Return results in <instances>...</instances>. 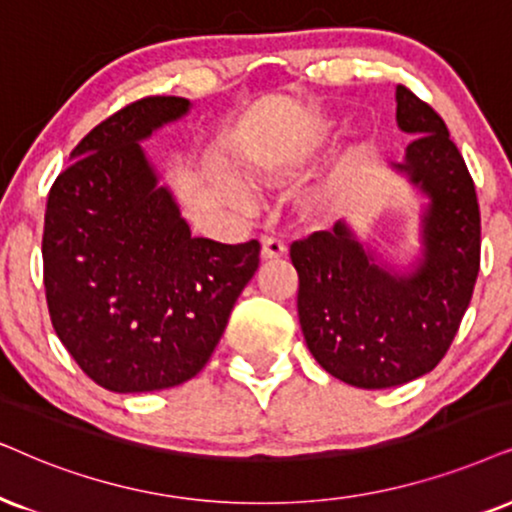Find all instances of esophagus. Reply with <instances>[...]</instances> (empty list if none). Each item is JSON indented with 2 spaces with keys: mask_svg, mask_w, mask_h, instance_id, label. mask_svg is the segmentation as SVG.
I'll use <instances>...</instances> for the list:
<instances>
[{
  "mask_svg": "<svg viewBox=\"0 0 512 512\" xmlns=\"http://www.w3.org/2000/svg\"><path fill=\"white\" fill-rule=\"evenodd\" d=\"M283 252H286V243H283L281 238H274V236H264L262 238V257H264V260H278V257H283Z\"/></svg>",
  "mask_w": 512,
  "mask_h": 512,
  "instance_id": "34e87169",
  "label": "esophagus"
}]
</instances>
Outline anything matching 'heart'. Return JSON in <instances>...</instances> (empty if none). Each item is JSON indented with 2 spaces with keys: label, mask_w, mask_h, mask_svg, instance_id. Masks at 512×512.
Instances as JSON below:
<instances>
[{
  "label": "heart",
  "mask_w": 512,
  "mask_h": 512,
  "mask_svg": "<svg viewBox=\"0 0 512 512\" xmlns=\"http://www.w3.org/2000/svg\"><path fill=\"white\" fill-rule=\"evenodd\" d=\"M231 193H234V196H243L241 189H236V186H234V189H231Z\"/></svg>",
  "instance_id": "1"
}]
</instances>
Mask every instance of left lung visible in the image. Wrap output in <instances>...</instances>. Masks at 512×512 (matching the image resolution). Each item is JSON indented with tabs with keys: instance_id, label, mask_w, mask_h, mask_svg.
Wrapping results in <instances>:
<instances>
[{
	"instance_id": "8db88e82",
	"label": "left lung",
	"mask_w": 512,
	"mask_h": 512,
	"mask_svg": "<svg viewBox=\"0 0 512 512\" xmlns=\"http://www.w3.org/2000/svg\"><path fill=\"white\" fill-rule=\"evenodd\" d=\"M397 122L418 134L394 165L430 196L425 260L399 278L375 267L345 224L290 245L309 352L342 383L385 390L430 373L449 352L480 271L475 181L435 108L404 84Z\"/></svg>"
}]
</instances>
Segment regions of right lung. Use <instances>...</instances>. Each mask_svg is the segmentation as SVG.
Listing matches in <instances>:
<instances>
[{"instance_id":"obj_1","label":"right lung","mask_w":512,"mask_h":512,"mask_svg":"<svg viewBox=\"0 0 512 512\" xmlns=\"http://www.w3.org/2000/svg\"><path fill=\"white\" fill-rule=\"evenodd\" d=\"M189 111L146 96L73 148L49 189L42 260L49 316L96 385L153 392L203 371L234 302L260 267V243L193 238L139 141Z\"/></svg>"}]
</instances>
